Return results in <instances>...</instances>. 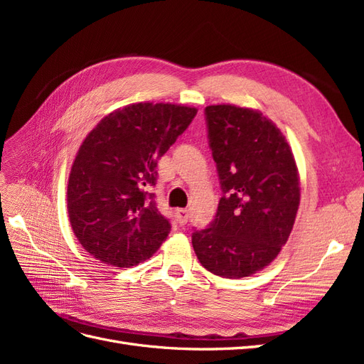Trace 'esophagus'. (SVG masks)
<instances>
[{"label":"esophagus","instance_id":"34e87169","mask_svg":"<svg viewBox=\"0 0 364 364\" xmlns=\"http://www.w3.org/2000/svg\"><path fill=\"white\" fill-rule=\"evenodd\" d=\"M176 217H178V222L179 225H185L186 222H188V209H176Z\"/></svg>","mask_w":364,"mask_h":364}]
</instances>
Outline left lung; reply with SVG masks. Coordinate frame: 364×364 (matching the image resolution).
<instances>
[{"instance_id": "obj_1", "label": "left lung", "mask_w": 364, "mask_h": 364, "mask_svg": "<svg viewBox=\"0 0 364 364\" xmlns=\"http://www.w3.org/2000/svg\"><path fill=\"white\" fill-rule=\"evenodd\" d=\"M205 115L223 196L211 226L193 232V247L217 277H250L287 243L301 200L299 173L287 139L259 111L213 105Z\"/></svg>"}]
</instances>
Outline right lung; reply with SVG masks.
<instances>
[{
	"label": "right lung",
	"instance_id": "obj_1",
	"mask_svg": "<svg viewBox=\"0 0 364 364\" xmlns=\"http://www.w3.org/2000/svg\"><path fill=\"white\" fill-rule=\"evenodd\" d=\"M196 107L134 103L106 115L77 151L67 203L74 235L109 266L149 259L171 225L156 206L158 159L190 126Z\"/></svg>",
	"mask_w": 364,
	"mask_h": 364
}]
</instances>
